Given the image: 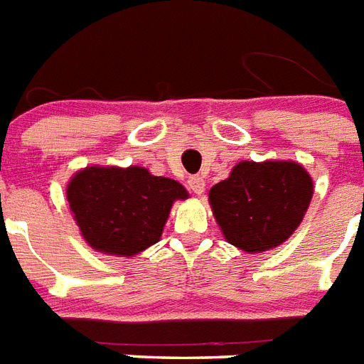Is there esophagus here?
Wrapping results in <instances>:
<instances>
[{
    "mask_svg": "<svg viewBox=\"0 0 364 364\" xmlns=\"http://www.w3.org/2000/svg\"><path fill=\"white\" fill-rule=\"evenodd\" d=\"M188 186H189V189L195 193V195H202V193H204V189H205L204 178H202V176H198V175L197 176H189Z\"/></svg>",
    "mask_w": 364,
    "mask_h": 364,
    "instance_id": "esophagus-1",
    "label": "esophagus"
}]
</instances>
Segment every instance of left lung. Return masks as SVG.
Returning <instances> with one entry per match:
<instances>
[{
    "mask_svg": "<svg viewBox=\"0 0 364 364\" xmlns=\"http://www.w3.org/2000/svg\"><path fill=\"white\" fill-rule=\"evenodd\" d=\"M314 180L291 160H244L210 189V204L226 240L246 253L281 246L299 228Z\"/></svg>",
    "mask_w": 364,
    "mask_h": 364,
    "instance_id": "obj_1",
    "label": "left lung"
}]
</instances>
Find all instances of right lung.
I'll return each mask as SVG.
<instances>
[{"label":"right lung","mask_w":364,"mask_h":364,"mask_svg":"<svg viewBox=\"0 0 364 364\" xmlns=\"http://www.w3.org/2000/svg\"><path fill=\"white\" fill-rule=\"evenodd\" d=\"M189 193L146 167L91 166L67 184L73 217L85 242L105 255L133 257L162 237L175 200Z\"/></svg>","instance_id":"obj_1"}]
</instances>
